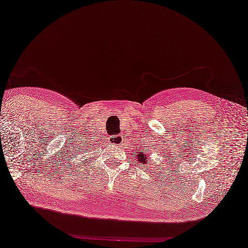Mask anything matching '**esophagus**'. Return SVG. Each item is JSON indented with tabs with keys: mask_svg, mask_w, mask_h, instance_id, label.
I'll return each instance as SVG.
<instances>
[{
	"mask_svg": "<svg viewBox=\"0 0 248 248\" xmlns=\"http://www.w3.org/2000/svg\"><path fill=\"white\" fill-rule=\"evenodd\" d=\"M108 140H109V143L113 145H121L124 141V139H123V136L116 135V136H110V138H108Z\"/></svg>",
	"mask_w": 248,
	"mask_h": 248,
	"instance_id": "esophagus-1",
	"label": "esophagus"
}]
</instances>
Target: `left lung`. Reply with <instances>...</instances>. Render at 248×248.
<instances>
[{
	"mask_svg": "<svg viewBox=\"0 0 248 248\" xmlns=\"http://www.w3.org/2000/svg\"><path fill=\"white\" fill-rule=\"evenodd\" d=\"M138 161H139V163H143V165L148 164V163H149L148 155H147L146 154H144V152L140 151V154L138 155Z\"/></svg>",
	"mask_w": 248,
	"mask_h": 248,
	"instance_id": "left-lung-1",
	"label": "left lung"
}]
</instances>
